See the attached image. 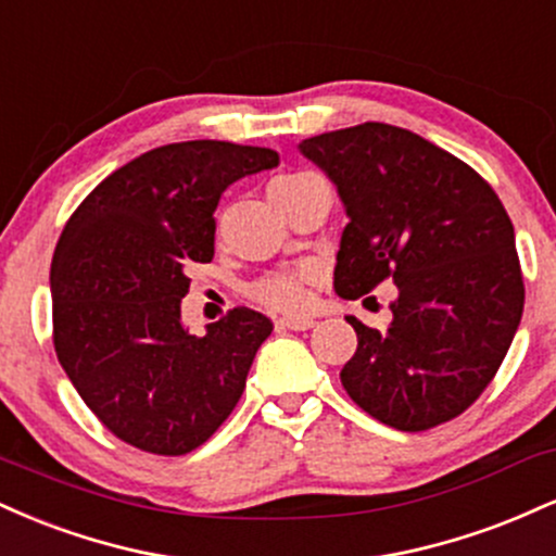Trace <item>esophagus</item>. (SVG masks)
<instances>
[{"label":"esophagus","instance_id":"obj_1","mask_svg":"<svg viewBox=\"0 0 556 556\" xmlns=\"http://www.w3.org/2000/svg\"><path fill=\"white\" fill-rule=\"evenodd\" d=\"M316 324L314 316H282L277 321L279 329H292V331H305Z\"/></svg>","mask_w":556,"mask_h":556}]
</instances>
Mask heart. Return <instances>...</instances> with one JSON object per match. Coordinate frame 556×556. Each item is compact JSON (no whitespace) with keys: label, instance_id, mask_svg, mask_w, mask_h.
<instances>
[{"label":"heart","instance_id":"obj_1","mask_svg":"<svg viewBox=\"0 0 556 556\" xmlns=\"http://www.w3.org/2000/svg\"><path fill=\"white\" fill-rule=\"evenodd\" d=\"M311 172H287V175L274 177L269 182L271 190L287 188V185H295L305 180ZM251 295L258 300L261 305H269L274 311H298L308 303V274L305 271H274L266 277L256 279L251 285Z\"/></svg>","mask_w":556,"mask_h":556}]
</instances>
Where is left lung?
<instances>
[{"label": "left lung", "instance_id": "left-lung-1", "mask_svg": "<svg viewBox=\"0 0 556 556\" xmlns=\"http://www.w3.org/2000/svg\"><path fill=\"white\" fill-rule=\"evenodd\" d=\"M300 151L327 172L350 216L337 295L397 285L387 331L348 316L358 350L340 371L344 392L400 431L457 418L500 371L526 303L500 195L450 151L394 125L321 132Z\"/></svg>", "mask_w": 556, "mask_h": 556}]
</instances>
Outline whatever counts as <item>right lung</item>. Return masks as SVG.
Listing matches in <instances>:
<instances>
[{
	"label": "right lung",
	"mask_w": 556,
	"mask_h": 556,
	"mask_svg": "<svg viewBox=\"0 0 556 556\" xmlns=\"http://www.w3.org/2000/svg\"><path fill=\"white\" fill-rule=\"evenodd\" d=\"M279 154L227 140L146 151L101 180L52 258L54 350L114 437L151 455H188L229 418L274 324L229 311L193 337L180 321L190 264L214 258L216 203Z\"/></svg>",
	"instance_id": "obj_1"
}]
</instances>
